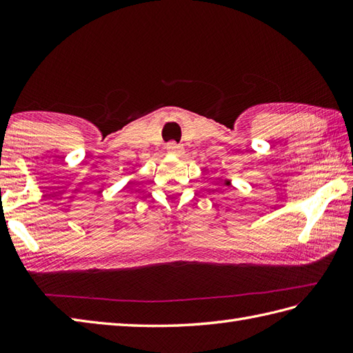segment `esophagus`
Instances as JSON below:
<instances>
[{"mask_svg": "<svg viewBox=\"0 0 353 353\" xmlns=\"http://www.w3.org/2000/svg\"><path fill=\"white\" fill-rule=\"evenodd\" d=\"M167 152L171 154H182L183 153V147L176 144V142H168L167 144Z\"/></svg>", "mask_w": 353, "mask_h": 353, "instance_id": "34e87169", "label": "esophagus"}]
</instances>
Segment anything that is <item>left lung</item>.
Listing matches in <instances>:
<instances>
[{
    "label": "left lung",
    "instance_id": "left-lung-1",
    "mask_svg": "<svg viewBox=\"0 0 353 353\" xmlns=\"http://www.w3.org/2000/svg\"><path fill=\"white\" fill-rule=\"evenodd\" d=\"M224 185H226V186H229V185H230V182H229V181H224Z\"/></svg>",
    "mask_w": 353,
    "mask_h": 353
}]
</instances>
